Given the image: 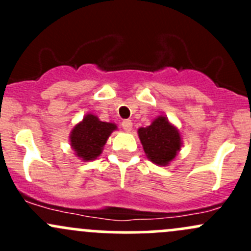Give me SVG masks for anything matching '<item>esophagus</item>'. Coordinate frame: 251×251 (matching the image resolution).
<instances>
[{
	"label": "esophagus",
	"mask_w": 251,
	"mask_h": 251,
	"mask_svg": "<svg viewBox=\"0 0 251 251\" xmlns=\"http://www.w3.org/2000/svg\"><path fill=\"white\" fill-rule=\"evenodd\" d=\"M121 125H123L124 130L127 131V132H128V131L132 130V121H131V120H124Z\"/></svg>",
	"instance_id": "obj_1"
}]
</instances>
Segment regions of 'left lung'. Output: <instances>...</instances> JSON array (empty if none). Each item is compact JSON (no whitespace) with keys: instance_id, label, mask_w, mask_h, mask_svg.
Listing matches in <instances>:
<instances>
[{"instance_id":"obj_1","label":"left lung","mask_w":251,"mask_h":251,"mask_svg":"<svg viewBox=\"0 0 251 251\" xmlns=\"http://www.w3.org/2000/svg\"><path fill=\"white\" fill-rule=\"evenodd\" d=\"M144 153L156 165H168L181 148V136L165 116H159L147 127L138 130Z\"/></svg>"}]
</instances>
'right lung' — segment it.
I'll use <instances>...</instances> for the list:
<instances>
[{
    "mask_svg": "<svg viewBox=\"0 0 251 251\" xmlns=\"http://www.w3.org/2000/svg\"><path fill=\"white\" fill-rule=\"evenodd\" d=\"M116 126L111 123H103L97 116L88 114L77 124L70 135V143L78 158L93 160L102 153L103 146Z\"/></svg>",
    "mask_w": 251,
    "mask_h": 251,
    "instance_id": "right-lung-1",
    "label": "right lung"
}]
</instances>
